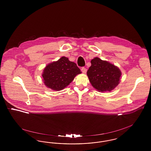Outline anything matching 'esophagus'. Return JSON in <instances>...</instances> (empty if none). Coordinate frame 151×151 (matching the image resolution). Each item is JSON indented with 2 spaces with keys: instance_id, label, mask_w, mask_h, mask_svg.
<instances>
[{
  "instance_id": "1",
  "label": "esophagus",
  "mask_w": 151,
  "mask_h": 151,
  "mask_svg": "<svg viewBox=\"0 0 151 151\" xmlns=\"http://www.w3.org/2000/svg\"><path fill=\"white\" fill-rule=\"evenodd\" d=\"M81 71L83 72V73H86L87 70H86L85 67H82V68H81Z\"/></svg>"
}]
</instances>
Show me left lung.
<instances>
[{"label":"left lung","instance_id":"8db88e82","mask_svg":"<svg viewBox=\"0 0 151 151\" xmlns=\"http://www.w3.org/2000/svg\"><path fill=\"white\" fill-rule=\"evenodd\" d=\"M87 76L92 86L99 92H111L119 84L122 72L114 65L100 58L91 60Z\"/></svg>","mask_w":151,"mask_h":151}]
</instances>
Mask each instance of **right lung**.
<instances>
[{"instance_id": "right-lung-1", "label": "right lung", "mask_w": 151, "mask_h": 151, "mask_svg": "<svg viewBox=\"0 0 151 151\" xmlns=\"http://www.w3.org/2000/svg\"><path fill=\"white\" fill-rule=\"evenodd\" d=\"M81 73L75 63L70 61L68 58L62 57L47 65L43 69L42 76L45 86L59 91L68 86Z\"/></svg>"}]
</instances>
